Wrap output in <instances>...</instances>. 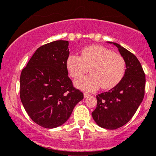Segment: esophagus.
Segmentation results:
<instances>
[{"label": "esophagus", "mask_w": 156, "mask_h": 156, "mask_svg": "<svg viewBox=\"0 0 156 156\" xmlns=\"http://www.w3.org/2000/svg\"><path fill=\"white\" fill-rule=\"evenodd\" d=\"M83 96L84 98H88V97L90 96V94H89V93H84Z\"/></svg>", "instance_id": "esophagus-1"}]
</instances>
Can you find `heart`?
I'll use <instances>...</instances> for the list:
<instances>
[{"label":"heart","instance_id":"heart-1","mask_svg":"<svg viewBox=\"0 0 156 156\" xmlns=\"http://www.w3.org/2000/svg\"><path fill=\"white\" fill-rule=\"evenodd\" d=\"M67 67L73 78H79L88 73L92 74L78 78L75 84L82 90L92 92L99 87L109 89L120 82L125 71L122 55L101 45L84 48L80 56L71 55L67 60Z\"/></svg>","mask_w":156,"mask_h":156}]
</instances>
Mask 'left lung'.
Wrapping results in <instances>:
<instances>
[{
    "label": "left lung",
    "instance_id": "8db88e82",
    "mask_svg": "<svg viewBox=\"0 0 156 156\" xmlns=\"http://www.w3.org/2000/svg\"><path fill=\"white\" fill-rule=\"evenodd\" d=\"M113 43L124 58L125 76L114 88L97 95V107L92 113L101 128L114 130L126 124L133 117L143 101L145 74L135 55L119 44Z\"/></svg>",
    "mask_w": 156,
    "mask_h": 156
}]
</instances>
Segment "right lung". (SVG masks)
<instances>
[{
  "label": "right lung",
  "mask_w": 156,
  "mask_h": 156,
  "mask_svg": "<svg viewBox=\"0 0 156 156\" xmlns=\"http://www.w3.org/2000/svg\"><path fill=\"white\" fill-rule=\"evenodd\" d=\"M68 41L57 40L39 47L20 75V96L31 119L54 128L69 119L83 94L68 77Z\"/></svg>",
  "instance_id": "obj_1"
}]
</instances>
